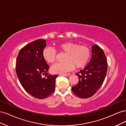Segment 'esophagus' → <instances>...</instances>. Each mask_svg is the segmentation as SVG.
Returning a JSON list of instances; mask_svg holds the SVG:
<instances>
[{
    "label": "esophagus",
    "mask_w": 126,
    "mask_h": 126,
    "mask_svg": "<svg viewBox=\"0 0 126 126\" xmlns=\"http://www.w3.org/2000/svg\"><path fill=\"white\" fill-rule=\"evenodd\" d=\"M71 74L70 73H65V74H60V75H63V76H69Z\"/></svg>",
    "instance_id": "obj_1"
}]
</instances>
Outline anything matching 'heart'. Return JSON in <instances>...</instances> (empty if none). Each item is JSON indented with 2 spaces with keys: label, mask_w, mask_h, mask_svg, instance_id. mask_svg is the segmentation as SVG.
Instances as JSON below:
<instances>
[{
  "label": "heart",
  "mask_w": 126,
  "mask_h": 126,
  "mask_svg": "<svg viewBox=\"0 0 126 126\" xmlns=\"http://www.w3.org/2000/svg\"><path fill=\"white\" fill-rule=\"evenodd\" d=\"M56 47L61 52L65 53L63 63H57L51 67V71L55 74H63L72 70L75 66L77 68L86 65L90 57V50L84 46L72 42H64L58 44ZM43 59L48 63L54 62L56 53L53 48L46 47L42 52Z\"/></svg>",
  "instance_id": "1"
}]
</instances>
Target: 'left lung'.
Returning a JSON list of instances; mask_svg holds the SVG:
<instances>
[{"label": "left lung", "instance_id": "8db88e82", "mask_svg": "<svg viewBox=\"0 0 126 126\" xmlns=\"http://www.w3.org/2000/svg\"><path fill=\"white\" fill-rule=\"evenodd\" d=\"M107 71V59L104 51L94 44L92 47V57L86 66L76 74L79 78L78 85L72 91L80 98H86L94 95L101 86Z\"/></svg>", "mask_w": 126, "mask_h": 126}]
</instances>
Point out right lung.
<instances>
[{"mask_svg": "<svg viewBox=\"0 0 126 126\" xmlns=\"http://www.w3.org/2000/svg\"><path fill=\"white\" fill-rule=\"evenodd\" d=\"M46 46V40H35L22 47L16 59V73L20 84L27 93L38 99L52 94L58 77L47 73L49 66L42 56Z\"/></svg>", "mask_w": 126, "mask_h": 126, "instance_id": "add662e5", "label": "right lung"}]
</instances>
